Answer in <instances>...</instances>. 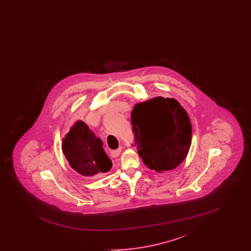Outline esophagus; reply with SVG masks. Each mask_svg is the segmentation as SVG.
Listing matches in <instances>:
<instances>
[{"mask_svg":"<svg viewBox=\"0 0 251 251\" xmlns=\"http://www.w3.org/2000/svg\"><path fill=\"white\" fill-rule=\"evenodd\" d=\"M121 151H122V147H120V148H119V149L116 150V151H112V156H113V157H118V156L120 155Z\"/></svg>","mask_w":251,"mask_h":251,"instance_id":"esophagus-1","label":"esophagus"}]
</instances>
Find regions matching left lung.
I'll list each match as a JSON object with an SVG mask.
<instances>
[{"label":"left lung","instance_id":"8db88e82","mask_svg":"<svg viewBox=\"0 0 251 251\" xmlns=\"http://www.w3.org/2000/svg\"><path fill=\"white\" fill-rule=\"evenodd\" d=\"M131 119L137 152L150 169L164 172L183 162L191 146L192 126L178 100L156 97L138 102Z\"/></svg>","mask_w":251,"mask_h":251}]
</instances>
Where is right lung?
I'll return each mask as SVG.
<instances>
[{
	"label": "right lung",
	"mask_w": 251,
	"mask_h": 251,
	"mask_svg": "<svg viewBox=\"0 0 251 251\" xmlns=\"http://www.w3.org/2000/svg\"><path fill=\"white\" fill-rule=\"evenodd\" d=\"M102 145L83 120H77L62 140V151L72 169L84 177H92L112 168Z\"/></svg>",
	"instance_id": "add662e5"
}]
</instances>
